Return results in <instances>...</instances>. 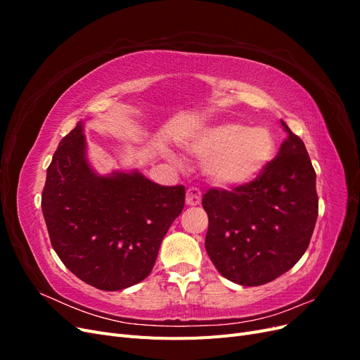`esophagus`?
Here are the masks:
<instances>
[{
    "instance_id": "obj_1",
    "label": "esophagus",
    "mask_w": 360,
    "mask_h": 360,
    "mask_svg": "<svg viewBox=\"0 0 360 360\" xmlns=\"http://www.w3.org/2000/svg\"><path fill=\"white\" fill-rule=\"evenodd\" d=\"M201 202V192L197 188H189L186 192V204L198 205Z\"/></svg>"
}]
</instances>
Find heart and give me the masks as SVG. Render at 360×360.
Instances as JSON below:
<instances>
[{
	"mask_svg": "<svg viewBox=\"0 0 360 360\" xmlns=\"http://www.w3.org/2000/svg\"><path fill=\"white\" fill-rule=\"evenodd\" d=\"M204 158V172L216 186H242L257 179L275 155V139L264 127L222 123L207 129L191 144Z\"/></svg>",
	"mask_w": 360,
	"mask_h": 360,
	"instance_id": "obj_1",
	"label": "heart"
}]
</instances>
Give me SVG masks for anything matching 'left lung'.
I'll list each match as a JSON object with an SVG mask.
<instances>
[{
    "mask_svg": "<svg viewBox=\"0 0 360 360\" xmlns=\"http://www.w3.org/2000/svg\"><path fill=\"white\" fill-rule=\"evenodd\" d=\"M288 138L259 176L231 191L212 188L205 250L219 274L257 287L288 271L308 249L319 216L315 171L303 141Z\"/></svg>",
    "mask_w": 360,
    "mask_h": 360,
    "instance_id": "8db88e82",
    "label": "left lung"
}]
</instances>
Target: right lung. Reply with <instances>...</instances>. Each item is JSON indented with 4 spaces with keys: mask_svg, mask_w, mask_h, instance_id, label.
<instances>
[{
    "mask_svg": "<svg viewBox=\"0 0 360 360\" xmlns=\"http://www.w3.org/2000/svg\"><path fill=\"white\" fill-rule=\"evenodd\" d=\"M84 123L61 139L46 171L41 212L51 245L73 275L103 291L146 279L184 207V186L143 174L99 176L86 162Z\"/></svg>",
    "mask_w": 360,
    "mask_h": 360,
    "instance_id": "obj_1",
    "label": "right lung"
}]
</instances>
